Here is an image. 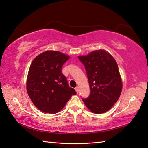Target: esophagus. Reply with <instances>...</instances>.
Returning <instances> with one entry per match:
<instances>
[{
    "mask_svg": "<svg viewBox=\"0 0 148 148\" xmlns=\"http://www.w3.org/2000/svg\"><path fill=\"white\" fill-rule=\"evenodd\" d=\"M75 91H76V92L77 93V94H78V93H79V87H77L75 88Z\"/></svg>",
    "mask_w": 148,
    "mask_h": 148,
    "instance_id": "obj_1",
    "label": "esophagus"
}]
</instances>
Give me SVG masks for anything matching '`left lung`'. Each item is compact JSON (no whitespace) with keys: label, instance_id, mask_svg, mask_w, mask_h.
I'll list each match as a JSON object with an SVG mask.
<instances>
[{"label":"left lung","instance_id":"left-lung-1","mask_svg":"<svg viewBox=\"0 0 148 148\" xmlns=\"http://www.w3.org/2000/svg\"><path fill=\"white\" fill-rule=\"evenodd\" d=\"M78 58L85 66L90 90L87 99H82L83 103L93 113L107 112L118 101L122 92V79L116 61L103 49Z\"/></svg>","mask_w":148,"mask_h":148}]
</instances>
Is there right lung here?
<instances>
[{
  "instance_id": "obj_1",
  "label": "right lung",
  "mask_w": 148,
  "mask_h": 148,
  "mask_svg": "<svg viewBox=\"0 0 148 148\" xmlns=\"http://www.w3.org/2000/svg\"><path fill=\"white\" fill-rule=\"evenodd\" d=\"M69 58V56L60 51H46L31 63L27 77V92L33 104L42 112H60L72 95H76L61 71Z\"/></svg>"
}]
</instances>
